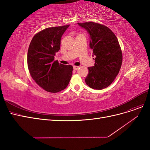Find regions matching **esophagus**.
<instances>
[{
    "mask_svg": "<svg viewBox=\"0 0 150 150\" xmlns=\"http://www.w3.org/2000/svg\"><path fill=\"white\" fill-rule=\"evenodd\" d=\"M78 68H79V66H73V69H74V70H78Z\"/></svg>",
    "mask_w": 150,
    "mask_h": 150,
    "instance_id": "esophagus-1",
    "label": "esophagus"
}]
</instances>
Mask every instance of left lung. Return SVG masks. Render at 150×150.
I'll list each match as a JSON object with an SVG mask.
<instances>
[{"label":"left lung","instance_id":"8db88e82","mask_svg":"<svg viewBox=\"0 0 150 150\" xmlns=\"http://www.w3.org/2000/svg\"><path fill=\"white\" fill-rule=\"evenodd\" d=\"M88 31L90 48L96 56L94 66L88 67L85 82L89 88L101 90L110 86L118 74L122 55L115 34L108 27L93 22L78 23Z\"/></svg>","mask_w":150,"mask_h":150}]
</instances>
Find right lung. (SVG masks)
Instances as JSON below:
<instances>
[{"label": "right lung", "instance_id": "obj_1", "mask_svg": "<svg viewBox=\"0 0 150 150\" xmlns=\"http://www.w3.org/2000/svg\"><path fill=\"white\" fill-rule=\"evenodd\" d=\"M69 25L45 29L36 34L28 49L30 74L40 87L50 93L64 90L69 84L73 67L54 61L61 46V37Z\"/></svg>", "mask_w": 150, "mask_h": 150}]
</instances>
